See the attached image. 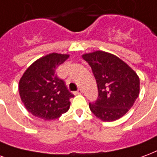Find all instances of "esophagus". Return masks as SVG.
Masks as SVG:
<instances>
[{
    "label": "esophagus",
    "instance_id": "obj_1",
    "mask_svg": "<svg viewBox=\"0 0 157 157\" xmlns=\"http://www.w3.org/2000/svg\"><path fill=\"white\" fill-rule=\"evenodd\" d=\"M82 92H83V90H82V89H78V90L76 91V92L74 93V94H82Z\"/></svg>",
    "mask_w": 157,
    "mask_h": 157
}]
</instances>
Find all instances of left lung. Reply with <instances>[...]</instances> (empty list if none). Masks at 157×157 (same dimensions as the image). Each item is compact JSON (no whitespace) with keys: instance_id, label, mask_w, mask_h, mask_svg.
I'll return each mask as SVG.
<instances>
[{"instance_id":"obj_1","label":"left lung","mask_w":157,"mask_h":157,"mask_svg":"<svg viewBox=\"0 0 157 157\" xmlns=\"http://www.w3.org/2000/svg\"><path fill=\"white\" fill-rule=\"evenodd\" d=\"M83 58L92 68L98 98L90 103L94 115L103 121H114L129 111L139 96L140 78L121 59L103 51L85 53Z\"/></svg>"}]
</instances>
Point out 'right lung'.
Masks as SVG:
<instances>
[{"label":"right lung","mask_w":157,"mask_h":157,"mask_svg":"<svg viewBox=\"0 0 157 157\" xmlns=\"http://www.w3.org/2000/svg\"><path fill=\"white\" fill-rule=\"evenodd\" d=\"M69 55L50 53L37 59L25 71L19 82V94L28 112L44 121L56 120L68 110L74 94L56 69Z\"/></svg>","instance_id":"right-lung-1"}]
</instances>
